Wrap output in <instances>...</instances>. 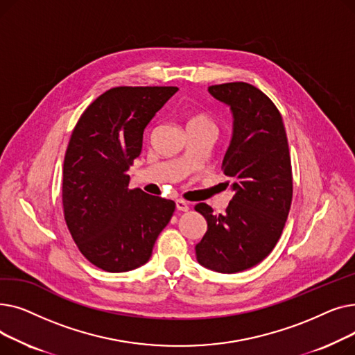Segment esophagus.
Segmentation results:
<instances>
[{
  "label": "esophagus",
  "instance_id": "esophagus-1",
  "mask_svg": "<svg viewBox=\"0 0 355 355\" xmlns=\"http://www.w3.org/2000/svg\"><path fill=\"white\" fill-rule=\"evenodd\" d=\"M175 206H177V210H180V211H187V210H190V202L184 201V200H181V198H178V200L175 201Z\"/></svg>",
  "mask_w": 355,
  "mask_h": 355
}]
</instances>
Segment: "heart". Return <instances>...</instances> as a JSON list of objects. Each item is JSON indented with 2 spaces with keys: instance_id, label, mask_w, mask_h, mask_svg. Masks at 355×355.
Masks as SVG:
<instances>
[{
  "instance_id": "heart-1",
  "label": "heart",
  "mask_w": 355,
  "mask_h": 355,
  "mask_svg": "<svg viewBox=\"0 0 355 355\" xmlns=\"http://www.w3.org/2000/svg\"><path fill=\"white\" fill-rule=\"evenodd\" d=\"M190 125H211V126H214V122L207 114H196L194 116H191L189 126Z\"/></svg>"
}]
</instances>
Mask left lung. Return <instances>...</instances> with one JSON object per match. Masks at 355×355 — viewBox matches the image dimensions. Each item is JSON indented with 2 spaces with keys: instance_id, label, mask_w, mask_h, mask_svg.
<instances>
[{
  "instance_id": "1",
  "label": "left lung",
  "mask_w": 355,
  "mask_h": 355,
  "mask_svg": "<svg viewBox=\"0 0 355 355\" xmlns=\"http://www.w3.org/2000/svg\"><path fill=\"white\" fill-rule=\"evenodd\" d=\"M209 92L230 105L234 116L221 165L234 196L225 214H213L206 202L194 207L207 220L196 254L204 268L236 273L262 262L281 239L293 193L291 154L281 112L262 90L232 82Z\"/></svg>"
}]
</instances>
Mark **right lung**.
I'll list each match as a JSON object with an SVG mask.
<instances>
[{"label":"right lung","mask_w":355,"mask_h":355,"mask_svg":"<svg viewBox=\"0 0 355 355\" xmlns=\"http://www.w3.org/2000/svg\"><path fill=\"white\" fill-rule=\"evenodd\" d=\"M178 90L175 86H119L93 101L74 126L63 164L62 202L80 253L106 272L146 263L175 202L129 189L144 129Z\"/></svg>","instance_id":"right-lung-1"}]
</instances>
